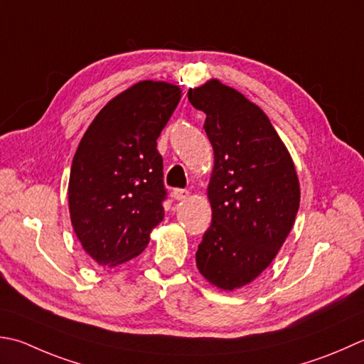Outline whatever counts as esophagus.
Instances as JSON below:
<instances>
[{"label":"esophagus","instance_id":"1","mask_svg":"<svg viewBox=\"0 0 364 364\" xmlns=\"http://www.w3.org/2000/svg\"><path fill=\"white\" fill-rule=\"evenodd\" d=\"M189 192L186 189H173V198L175 200H184V198H188Z\"/></svg>","mask_w":364,"mask_h":364}]
</instances>
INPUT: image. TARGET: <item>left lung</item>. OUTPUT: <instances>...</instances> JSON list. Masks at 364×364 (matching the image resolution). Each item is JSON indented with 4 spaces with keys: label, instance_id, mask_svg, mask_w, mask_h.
Returning <instances> with one entry per match:
<instances>
[{
    "label": "left lung",
    "instance_id": "8db88e82",
    "mask_svg": "<svg viewBox=\"0 0 364 364\" xmlns=\"http://www.w3.org/2000/svg\"><path fill=\"white\" fill-rule=\"evenodd\" d=\"M205 112L215 151L208 184L213 219L196 262L205 279L223 290L252 282L276 257L294 227L300 183L294 161L260 107L210 80L188 91Z\"/></svg>",
    "mask_w": 364,
    "mask_h": 364
}]
</instances>
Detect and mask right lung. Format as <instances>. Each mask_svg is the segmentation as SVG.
Listing matches in <instances>:
<instances>
[{
	"instance_id": "right-lung-1",
	"label": "right lung",
	"mask_w": 364,
	"mask_h": 364,
	"mask_svg": "<svg viewBox=\"0 0 364 364\" xmlns=\"http://www.w3.org/2000/svg\"><path fill=\"white\" fill-rule=\"evenodd\" d=\"M180 97L172 83H135L97 113L80 140L70 166L69 213L97 265L137 257L164 219L167 191L156 140Z\"/></svg>"
}]
</instances>
